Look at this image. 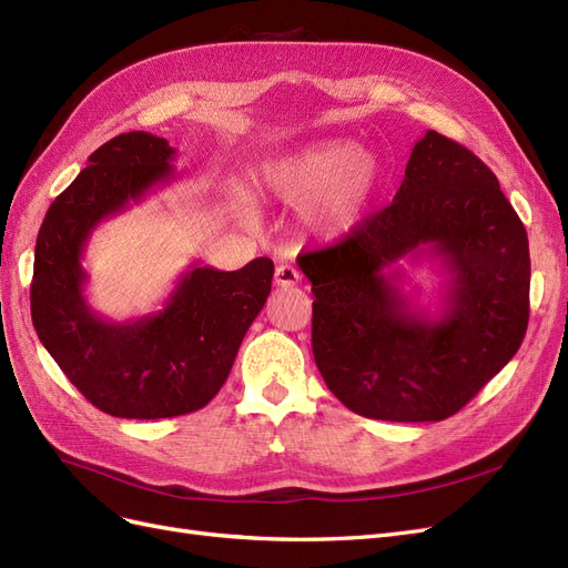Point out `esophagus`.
Instances as JSON below:
<instances>
[{
	"label": "esophagus",
	"mask_w": 568,
	"mask_h": 568,
	"mask_svg": "<svg viewBox=\"0 0 568 568\" xmlns=\"http://www.w3.org/2000/svg\"><path fill=\"white\" fill-rule=\"evenodd\" d=\"M300 281H302V273H300L295 266L281 264V266L276 268V285H278V287H295Z\"/></svg>",
	"instance_id": "1"
}]
</instances>
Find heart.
<instances>
[{
    "instance_id": "heart-1",
    "label": "heart",
    "mask_w": 568,
    "mask_h": 568,
    "mask_svg": "<svg viewBox=\"0 0 568 568\" xmlns=\"http://www.w3.org/2000/svg\"><path fill=\"white\" fill-rule=\"evenodd\" d=\"M384 179L377 153L354 141H325L266 168V189L287 207H308L306 224L325 241L358 226Z\"/></svg>"
}]
</instances>
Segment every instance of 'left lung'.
Returning a JSON list of instances; mask_svg holds the SVG:
<instances>
[{"label":"left lung","mask_w":568,"mask_h":568,"mask_svg":"<svg viewBox=\"0 0 568 568\" xmlns=\"http://www.w3.org/2000/svg\"><path fill=\"white\" fill-rule=\"evenodd\" d=\"M404 256L438 258L449 276L434 320L397 287ZM297 264L316 297L318 371L363 417L438 423L455 415L526 335L530 257L521 219L477 155L432 130L415 143L394 203Z\"/></svg>","instance_id":"obj_1"}]
</instances>
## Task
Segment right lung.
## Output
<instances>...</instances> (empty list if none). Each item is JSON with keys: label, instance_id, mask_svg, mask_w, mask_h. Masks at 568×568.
I'll use <instances>...</instances> for the list:
<instances>
[{"label": "right lung", "instance_id": "1", "mask_svg": "<svg viewBox=\"0 0 568 568\" xmlns=\"http://www.w3.org/2000/svg\"><path fill=\"white\" fill-rule=\"evenodd\" d=\"M174 155L168 139L149 132L103 143L53 200L34 245V331L89 404L113 417L160 419L207 406L271 292L268 257L237 271L191 264L158 314L113 323L91 311L82 268L91 231L168 184Z\"/></svg>", "mask_w": 568, "mask_h": 568}]
</instances>
